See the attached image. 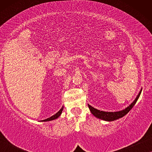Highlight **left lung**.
Listing matches in <instances>:
<instances>
[{"label":"left lung","instance_id":"8db88e82","mask_svg":"<svg viewBox=\"0 0 152 152\" xmlns=\"http://www.w3.org/2000/svg\"><path fill=\"white\" fill-rule=\"evenodd\" d=\"M141 91H142V88L140 92H139L138 95H137V97H136V99H134V101L131 104L127 107L125 109L122 110V111H115V112H108V111H100V110H98L95 108L93 107L92 106H91L90 104H88L89 109L91 112V113L93 114L95 117H96L98 119L104 120V121H107V122H111V121H114V120H116L119 118H121L122 117H124L126 114H127L131 109L134 107V106L135 105V104L136 103V102L138 101V99L140 97Z\"/></svg>","mask_w":152,"mask_h":152}]
</instances>
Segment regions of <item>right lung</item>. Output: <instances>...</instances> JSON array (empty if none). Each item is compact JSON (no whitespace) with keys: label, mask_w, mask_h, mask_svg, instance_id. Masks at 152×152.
Here are the masks:
<instances>
[{"label":"right lung","mask_w":152,"mask_h":152,"mask_svg":"<svg viewBox=\"0 0 152 152\" xmlns=\"http://www.w3.org/2000/svg\"><path fill=\"white\" fill-rule=\"evenodd\" d=\"M63 109H64V107H61V109L59 110V111L57 112V113H55V115H53V116H51V117H50L49 118H47V119L45 120H41V122H47V121H51V120H55L57 119L59 117L60 115H61V114L62 113V111H63Z\"/></svg>","instance_id":"right-lung-1"}]
</instances>
